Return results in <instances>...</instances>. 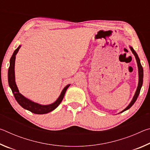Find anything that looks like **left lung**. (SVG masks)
Segmentation results:
<instances>
[{
    "label": "left lung",
    "instance_id": "left-lung-1",
    "mask_svg": "<svg viewBox=\"0 0 150 150\" xmlns=\"http://www.w3.org/2000/svg\"><path fill=\"white\" fill-rule=\"evenodd\" d=\"M130 50L132 51V54L134 55V56H135V58L136 59V62H137V64H138V77H139V79H138V87H137V89L135 94H134V96L132 98V100L130 102V103L129 104L128 106H127V107L124 109L122 111H121L120 113L121 112H123L126 111L127 110H128L129 108H130L132 106L134 103L136 102V100H137V98H138V96L139 94V92H140V90H141V88H142V84H143V77H144V71H143V68H142V66L141 65V63H140V60H139V57H138V54H136V52L134 51V50L133 49L132 47L130 46Z\"/></svg>",
    "mask_w": 150,
    "mask_h": 150
}]
</instances>
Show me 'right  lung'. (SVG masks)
<instances>
[{"mask_svg": "<svg viewBox=\"0 0 150 150\" xmlns=\"http://www.w3.org/2000/svg\"><path fill=\"white\" fill-rule=\"evenodd\" d=\"M20 47H21V45H20L18 47L17 49L15 50L13 54H12L11 58V59H10V67L8 68V80L9 87L11 88L12 93L14 94L15 99H16L18 103L22 108L32 112L33 113L37 114V115H44V114L50 112H52V110H55V109L59 105V104L62 103L63 98L64 97L66 91H67L68 87L70 86V84L65 86L64 88L62 90L59 96L57 98V99L55 100L54 103L50 104V105H40V104L35 103L34 101L25 97L24 95H22L21 93H20L18 88L17 85L16 84V81H15V59H16V55L17 54V53L18 52Z\"/></svg>", "mask_w": 150, "mask_h": 150, "instance_id": "1", "label": "right lung"}]
</instances>
